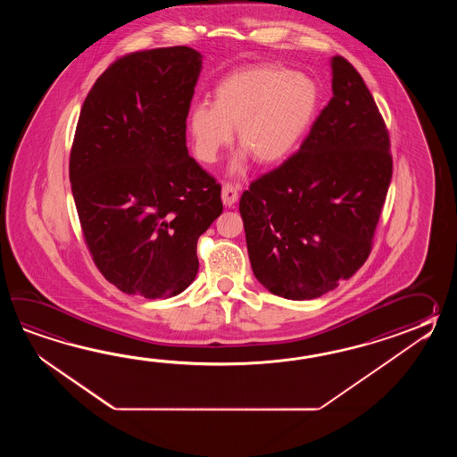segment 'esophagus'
Returning a JSON list of instances; mask_svg holds the SVG:
<instances>
[{
    "instance_id": "esophagus-1",
    "label": "esophagus",
    "mask_w": 457,
    "mask_h": 457,
    "mask_svg": "<svg viewBox=\"0 0 457 457\" xmlns=\"http://www.w3.org/2000/svg\"><path fill=\"white\" fill-rule=\"evenodd\" d=\"M238 201V186L227 183L222 187V203L225 207H232Z\"/></svg>"
}]
</instances>
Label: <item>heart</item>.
I'll use <instances>...</instances> for the list:
<instances>
[{
	"label": "heart",
	"instance_id": "1",
	"mask_svg": "<svg viewBox=\"0 0 457 457\" xmlns=\"http://www.w3.org/2000/svg\"><path fill=\"white\" fill-rule=\"evenodd\" d=\"M319 104V87L312 78L278 65L237 70L214 89V103H197L187 114V132L195 154L212 165L237 142L260 166L286 162L299 146ZM245 154L233 163L243 165Z\"/></svg>",
	"mask_w": 457,
	"mask_h": 457
}]
</instances>
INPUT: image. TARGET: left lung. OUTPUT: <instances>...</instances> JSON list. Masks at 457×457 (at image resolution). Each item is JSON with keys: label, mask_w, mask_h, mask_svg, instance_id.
Wrapping results in <instances>:
<instances>
[{"label": "left lung", "mask_w": 457, "mask_h": 457, "mask_svg": "<svg viewBox=\"0 0 457 457\" xmlns=\"http://www.w3.org/2000/svg\"><path fill=\"white\" fill-rule=\"evenodd\" d=\"M331 75L333 97L301 150L240 199L254 278L291 301L317 299L364 264L392 178L387 129L364 79L340 55Z\"/></svg>", "instance_id": "left-lung-1"}]
</instances>
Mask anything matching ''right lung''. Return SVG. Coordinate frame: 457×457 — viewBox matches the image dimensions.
Returning a JSON list of instances; mask_svg holds the SVG:
<instances>
[{"instance_id":"right-lung-1","label":"right lung","mask_w":457,"mask_h":457,"mask_svg":"<svg viewBox=\"0 0 457 457\" xmlns=\"http://www.w3.org/2000/svg\"><path fill=\"white\" fill-rule=\"evenodd\" d=\"M203 55L142 50L97 78L78 119L70 183L97 270L119 291L168 299L199 270L197 238L222 214L220 185L186 146Z\"/></svg>"}]
</instances>
